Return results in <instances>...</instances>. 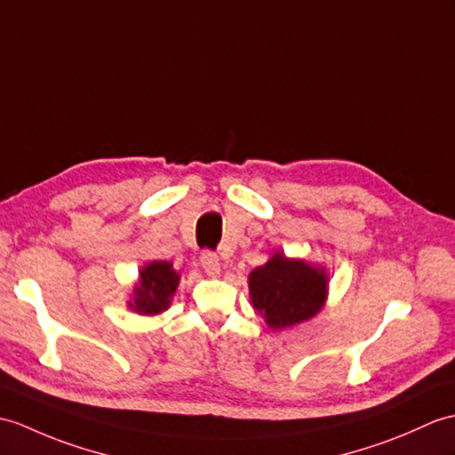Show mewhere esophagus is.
Returning <instances> with one entry per match:
<instances>
[{"instance_id": "obj_1", "label": "esophagus", "mask_w": 455, "mask_h": 455, "mask_svg": "<svg viewBox=\"0 0 455 455\" xmlns=\"http://www.w3.org/2000/svg\"><path fill=\"white\" fill-rule=\"evenodd\" d=\"M199 261H202V266H204V269L209 273V275H219L220 273V259H219V256L215 251H211V250H205V251H202V256H199Z\"/></svg>"}]
</instances>
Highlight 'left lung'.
Masks as SVG:
<instances>
[{
  "label": "left lung",
  "mask_w": 455,
  "mask_h": 455,
  "mask_svg": "<svg viewBox=\"0 0 455 455\" xmlns=\"http://www.w3.org/2000/svg\"><path fill=\"white\" fill-rule=\"evenodd\" d=\"M251 304L273 330H283L318 314L325 300L327 277L306 261L275 253L250 273Z\"/></svg>",
  "instance_id": "left-lung-1"
}]
</instances>
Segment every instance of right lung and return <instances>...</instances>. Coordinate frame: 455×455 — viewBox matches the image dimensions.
<instances>
[{
  "mask_svg": "<svg viewBox=\"0 0 455 455\" xmlns=\"http://www.w3.org/2000/svg\"><path fill=\"white\" fill-rule=\"evenodd\" d=\"M180 275L168 261H153L140 273V287H135V299L132 308L145 315L161 314L171 304L178 287Z\"/></svg>",
  "mask_w": 455,
  "mask_h": 455,
  "instance_id": "1",
  "label": "right lung"
}]
</instances>
